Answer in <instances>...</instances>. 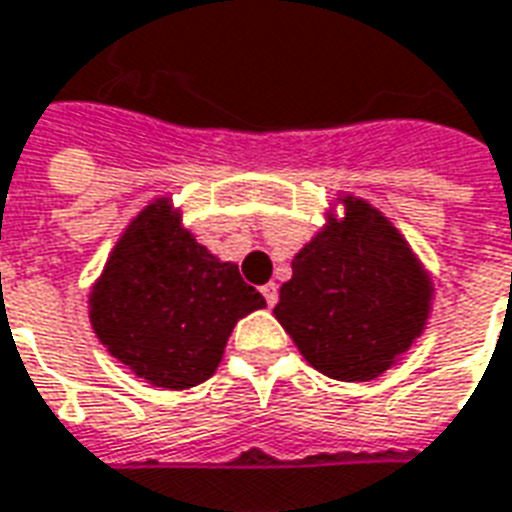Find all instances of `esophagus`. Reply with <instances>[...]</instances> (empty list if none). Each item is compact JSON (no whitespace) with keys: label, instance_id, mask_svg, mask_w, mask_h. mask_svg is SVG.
Returning a JSON list of instances; mask_svg holds the SVG:
<instances>
[{"label":"esophagus","instance_id":"1","mask_svg":"<svg viewBox=\"0 0 512 512\" xmlns=\"http://www.w3.org/2000/svg\"><path fill=\"white\" fill-rule=\"evenodd\" d=\"M263 298H266L268 306H274L276 301H279V287H276L274 282H268V285H263Z\"/></svg>","mask_w":512,"mask_h":512}]
</instances>
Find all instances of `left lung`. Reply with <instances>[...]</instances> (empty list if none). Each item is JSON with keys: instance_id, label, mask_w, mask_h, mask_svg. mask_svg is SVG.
<instances>
[{"instance_id": "left-lung-1", "label": "left lung", "mask_w": 512, "mask_h": 512, "mask_svg": "<svg viewBox=\"0 0 512 512\" xmlns=\"http://www.w3.org/2000/svg\"><path fill=\"white\" fill-rule=\"evenodd\" d=\"M320 233L293 257L276 320L325 377L366 382L426 331L434 282L407 238L369 200L339 195Z\"/></svg>"}]
</instances>
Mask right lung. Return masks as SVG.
<instances>
[{
  "label": "right lung",
  "instance_id": "add662e5",
  "mask_svg": "<svg viewBox=\"0 0 512 512\" xmlns=\"http://www.w3.org/2000/svg\"><path fill=\"white\" fill-rule=\"evenodd\" d=\"M266 306L236 263L211 255L154 198L124 227L89 293L94 336L135 377L187 391L217 372L241 317Z\"/></svg>",
  "mask_w": 512,
  "mask_h": 512
}]
</instances>
